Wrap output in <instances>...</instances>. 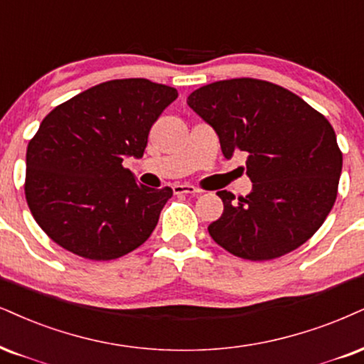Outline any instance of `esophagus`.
I'll list each match as a JSON object with an SVG mask.
<instances>
[{"mask_svg":"<svg viewBox=\"0 0 364 364\" xmlns=\"http://www.w3.org/2000/svg\"><path fill=\"white\" fill-rule=\"evenodd\" d=\"M172 189L175 194H194L196 196V194H200V192H203L199 187L191 186V183H175Z\"/></svg>","mask_w":364,"mask_h":364,"instance_id":"1","label":"esophagus"}]
</instances>
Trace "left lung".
I'll return each mask as SVG.
<instances>
[{
	"label": "left lung",
	"instance_id": "obj_1",
	"mask_svg": "<svg viewBox=\"0 0 364 364\" xmlns=\"http://www.w3.org/2000/svg\"><path fill=\"white\" fill-rule=\"evenodd\" d=\"M187 105L218 133L223 155L245 151L253 189L219 191L224 210L209 235L235 257L264 262L304 245L338 197L343 168L336 133L289 89L241 77L196 89Z\"/></svg>",
	"mask_w": 364,
	"mask_h": 364
}]
</instances>
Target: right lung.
I'll use <instances>...</instances> for the list:
<instances>
[{
	"label": "right lung",
	"mask_w": 364,
	"mask_h": 364,
	"mask_svg": "<svg viewBox=\"0 0 364 364\" xmlns=\"http://www.w3.org/2000/svg\"><path fill=\"white\" fill-rule=\"evenodd\" d=\"M177 89L114 79L62 102L26 148L25 197L45 235L77 257L107 262L145 243L172 189H151L123 167L140 159L151 124Z\"/></svg>",
	"instance_id": "add662e5"
}]
</instances>
